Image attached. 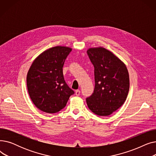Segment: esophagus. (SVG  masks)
Here are the masks:
<instances>
[{"mask_svg": "<svg viewBox=\"0 0 156 156\" xmlns=\"http://www.w3.org/2000/svg\"><path fill=\"white\" fill-rule=\"evenodd\" d=\"M75 94H76V95H80V91L79 90H76L75 91Z\"/></svg>", "mask_w": 156, "mask_h": 156, "instance_id": "34e87169", "label": "esophagus"}]
</instances>
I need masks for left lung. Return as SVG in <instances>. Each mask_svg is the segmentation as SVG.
I'll return each mask as SVG.
<instances>
[{"label":"left lung","mask_w":156,"mask_h":156,"mask_svg":"<svg viewBox=\"0 0 156 156\" xmlns=\"http://www.w3.org/2000/svg\"><path fill=\"white\" fill-rule=\"evenodd\" d=\"M87 54L94 66L95 88L86 101L89 109L101 116L111 115L125 102L129 78L125 63L102 47L89 48Z\"/></svg>","instance_id":"obj_1"}]
</instances>
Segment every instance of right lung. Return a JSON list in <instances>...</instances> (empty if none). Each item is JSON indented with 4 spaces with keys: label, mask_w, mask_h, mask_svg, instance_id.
Wrapping results in <instances>:
<instances>
[{
    "label": "right lung",
    "mask_w": 156,
    "mask_h": 156,
    "mask_svg": "<svg viewBox=\"0 0 156 156\" xmlns=\"http://www.w3.org/2000/svg\"><path fill=\"white\" fill-rule=\"evenodd\" d=\"M72 48L55 46L44 51L32 62L27 76L30 99L36 107L46 113L63 109L74 94L65 82L62 67Z\"/></svg>",
    "instance_id": "1"
}]
</instances>
